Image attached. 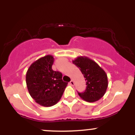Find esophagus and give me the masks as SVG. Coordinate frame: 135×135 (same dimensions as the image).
Here are the masks:
<instances>
[{
    "mask_svg": "<svg viewBox=\"0 0 135 135\" xmlns=\"http://www.w3.org/2000/svg\"><path fill=\"white\" fill-rule=\"evenodd\" d=\"M70 85H71V86H74V81H73V80H71V81L70 82Z\"/></svg>",
    "mask_w": 135,
    "mask_h": 135,
    "instance_id": "1",
    "label": "esophagus"
}]
</instances>
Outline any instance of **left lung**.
<instances>
[{
    "label": "left lung",
    "instance_id": "left-lung-1",
    "mask_svg": "<svg viewBox=\"0 0 135 135\" xmlns=\"http://www.w3.org/2000/svg\"><path fill=\"white\" fill-rule=\"evenodd\" d=\"M72 63L81 71L86 83L85 91L78 92L79 97L88 102L100 100L103 97L108 87L107 75L105 71L88 57H77Z\"/></svg>",
    "mask_w": 135,
    "mask_h": 135
}]
</instances>
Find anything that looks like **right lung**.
I'll return each instance as SVG.
<instances>
[{"label": "right lung", "mask_w": 135, "mask_h": 135, "mask_svg": "<svg viewBox=\"0 0 135 135\" xmlns=\"http://www.w3.org/2000/svg\"><path fill=\"white\" fill-rule=\"evenodd\" d=\"M54 58L47 55L33 62L28 69L26 83L32 98L43 107H51L61 99L68 83L63 82L62 74L54 71Z\"/></svg>", "instance_id": "obj_1"}]
</instances>
